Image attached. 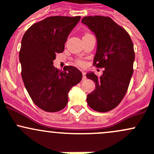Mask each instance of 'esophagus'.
<instances>
[{
  "label": "esophagus",
  "mask_w": 154,
  "mask_h": 154,
  "mask_svg": "<svg viewBox=\"0 0 154 154\" xmlns=\"http://www.w3.org/2000/svg\"><path fill=\"white\" fill-rule=\"evenodd\" d=\"M82 74H83V80H86V72L85 71H82Z\"/></svg>",
  "instance_id": "obj_1"
}]
</instances>
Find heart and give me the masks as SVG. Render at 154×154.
I'll list each match as a JSON object with an SVG mask.
<instances>
[{"label": "heart", "mask_w": 154, "mask_h": 154, "mask_svg": "<svg viewBox=\"0 0 154 154\" xmlns=\"http://www.w3.org/2000/svg\"><path fill=\"white\" fill-rule=\"evenodd\" d=\"M78 64H80V65H81V66H83V65L84 64V63H83V61H80H80H78Z\"/></svg>", "instance_id": "b5f03b06"}]
</instances>
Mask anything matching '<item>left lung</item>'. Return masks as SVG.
<instances>
[{
	"label": "left lung",
	"mask_w": 154,
	"mask_h": 154,
	"mask_svg": "<svg viewBox=\"0 0 154 154\" xmlns=\"http://www.w3.org/2000/svg\"><path fill=\"white\" fill-rule=\"evenodd\" d=\"M82 23L97 38L94 66L104 68L99 77L93 72L86 74L95 83V89L87 95V103L92 109L106 112L120 103L127 91L135 60L133 42L128 32L109 17L86 16Z\"/></svg>",
	"instance_id": "8db88e82"
}]
</instances>
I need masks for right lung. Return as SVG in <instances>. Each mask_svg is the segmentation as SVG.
I'll list each match as a JSON object with an SVG mask.
<instances>
[{"mask_svg":"<svg viewBox=\"0 0 154 154\" xmlns=\"http://www.w3.org/2000/svg\"><path fill=\"white\" fill-rule=\"evenodd\" d=\"M80 16H50L32 24L21 40L19 60L21 77L33 103L49 112H58L68 103V94L82 80L74 66L63 71L55 68L56 54L63 52L67 38Z\"/></svg>","mask_w":154,"mask_h":154,"instance_id":"obj_1","label":"right lung"}]
</instances>
